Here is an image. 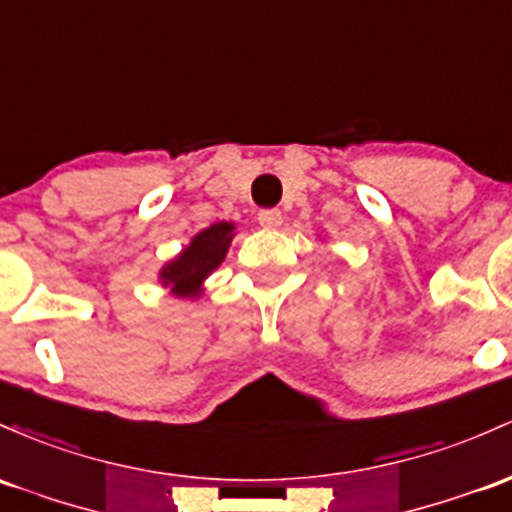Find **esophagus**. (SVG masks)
<instances>
[{"label":"esophagus","instance_id":"obj_1","mask_svg":"<svg viewBox=\"0 0 512 512\" xmlns=\"http://www.w3.org/2000/svg\"><path fill=\"white\" fill-rule=\"evenodd\" d=\"M257 221L262 228H277L282 226V211L279 209H262L257 213Z\"/></svg>","mask_w":512,"mask_h":512}]
</instances>
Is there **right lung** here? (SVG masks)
I'll return each instance as SVG.
<instances>
[{
	"label": "right lung",
	"mask_w": 512,
	"mask_h": 512,
	"mask_svg": "<svg viewBox=\"0 0 512 512\" xmlns=\"http://www.w3.org/2000/svg\"><path fill=\"white\" fill-rule=\"evenodd\" d=\"M230 240H233V223H213L211 228L201 230L184 247L182 255L162 269V284L170 286L177 296H199L201 282L223 262Z\"/></svg>",
	"instance_id": "obj_1"
}]
</instances>
